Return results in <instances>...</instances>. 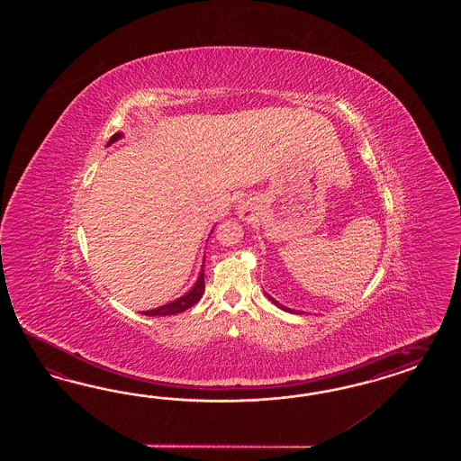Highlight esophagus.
Listing matches in <instances>:
<instances>
[{"label": "esophagus", "instance_id": "obj_1", "mask_svg": "<svg viewBox=\"0 0 461 461\" xmlns=\"http://www.w3.org/2000/svg\"><path fill=\"white\" fill-rule=\"evenodd\" d=\"M249 206H247V204H240V206H238V214H240V216H243V218H245V216H249Z\"/></svg>", "mask_w": 461, "mask_h": 461}]
</instances>
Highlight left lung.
<instances>
[{
    "mask_svg": "<svg viewBox=\"0 0 461 461\" xmlns=\"http://www.w3.org/2000/svg\"><path fill=\"white\" fill-rule=\"evenodd\" d=\"M267 297H268V299H270V301H272V303H274V304H276V306L280 307V309H284V311H289V312H294L293 309H289V307L282 306V304H279V303H277V301H276V299H274V297H270V295H268V294H267ZM299 314H301V312H299Z\"/></svg>",
    "mask_w": 461,
    "mask_h": 461,
    "instance_id": "obj_1",
    "label": "left lung"
}]
</instances>
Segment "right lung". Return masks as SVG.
Instances as JSON below:
<instances>
[{
    "label": "right lung",
    "instance_id": "1",
    "mask_svg": "<svg viewBox=\"0 0 461 461\" xmlns=\"http://www.w3.org/2000/svg\"><path fill=\"white\" fill-rule=\"evenodd\" d=\"M122 137H123V133H122V131L114 133L112 139H110V141H108V145H112V143H114L116 140L122 139ZM203 293H204V268L201 270L199 277L195 280V284L193 285V289H191L189 293L184 294L182 297L176 299V301H172V303H168L166 306H160L157 307V309L145 311L143 314H145V316H172V314H177V312H182V311H185V309L194 306L195 303L203 297Z\"/></svg>",
    "mask_w": 461,
    "mask_h": 461
}]
</instances>
